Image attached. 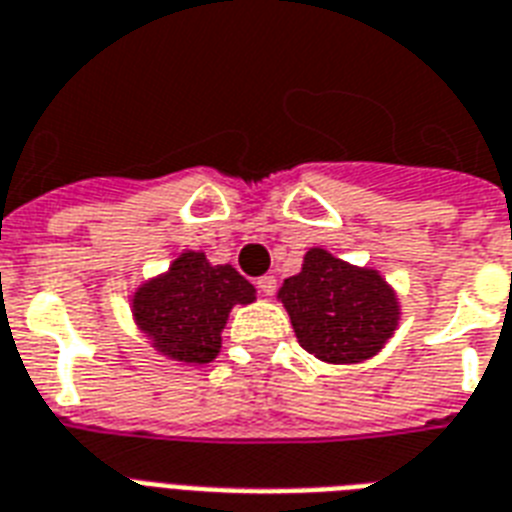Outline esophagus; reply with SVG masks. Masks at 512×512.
Masks as SVG:
<instances>
[{
	"label": "esophagus",
	"instance_id": "1",
	"mask_svg": "<svg viewBox=\"0 0 512 512\" xmlns=\"http://www.w3.org/2000/svg\"><path fill=\"white\" fill-rule=\"evenodd\" d=\"M256 288H259L264 296H272V293L277 291V280L272 275H264V277H259V280H256Z\"/></svg>",
	"mask_w": 512,
	"mask_h": 512
}]
</instances>
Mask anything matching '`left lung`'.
<instances>
[{
	"instance_id": "obj_1",
	"label": "left lung",
	"mask_w": 512,
	"mask_h": 512,
	"mask_svg": "<svg viewBox=\"0 0 512 512\" xmlns=\"http://www.w3.org/2000/svg\"><path fill=\"white\" fill-rule=\"evenodd\" d=\"M296 339L326 363H358L382 350L398 323V301L374 269H358L323 248L304 256L280 288Z\"/></svg>"
}]
</instances>
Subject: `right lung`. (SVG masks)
Segmentation results:
<instances>
[{"label": "right lung", "instance_id": "add662e5", "mask_svg": "<svg viewBox=\"0 0 512 512\" xmlns=\"http://www.w3.org/2000/svg\"><path fill=\"white\" fill-rule=\"evenodd\" d=\"M253 285L235 267H211L202 253H181L168 275L146 283L133 299L138 326L154 347L184 363H211L221 328L235 304L253 301Z\"/></svg>", "mask_w": 512, "mask_h": 512}]
</instances>
